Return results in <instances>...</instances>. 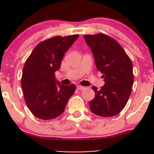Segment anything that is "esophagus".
I'll return each instance as SVG.
<instances>
[{
    "instance_id": "obj_1",
    "label": "esophagus",
    "mask_w": 154,
    "mask_h": 154,
    "mask_svg": "<svg viewBox=\"0 0 154 154\" xmlns=\"http://www.w3.org/2000/svg\"><path fill=\"white\" fill-rule=\"evenodd\" d=\"M85 87H83V86H81V85H77V89L79 90V91H82V90L85 89Z\"/></svg>"
}]
</instances>
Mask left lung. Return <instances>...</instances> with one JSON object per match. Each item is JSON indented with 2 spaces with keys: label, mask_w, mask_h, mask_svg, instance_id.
<instances>
[{
  "label": "left lung",
  "mask_w": 154,
  "mask_h": 154,
  "mask_svg": "<svg viewBox=\"0 0 154 154\" xmlns=\"http://www.w3.org/2000/svg\"><path fill=\"white\" fill-rule=\"evenodd\" d=\"M84 38L106 82L99 90L92 87L95 95L90 102V109L95 115L103 117L117 115L131 94L134 80L131 60L116 40L103 33L85 35Z\"/></svg>",
  "instance_id": "left-lung-1"
}]
</instances>
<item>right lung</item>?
<instances>
[{
  "label": "right lung",
  "instance_id": "add662e5",
  "mask_svg": "<svg viewBox=\"0 0 154 154\" xmlns=\"http://www.w3.org/2000/svg\"><path fill=\"white\" fill-rule=\"evenodd\" d=\"M79 35L54 36L40 42L26 60L21 85L24 100L39 119H52L61 115L75 93V85H63L55 79L65 53Z\"/></svg>",
  "mask_w": 154,
  "mask_h": 154
}]
</instances>
